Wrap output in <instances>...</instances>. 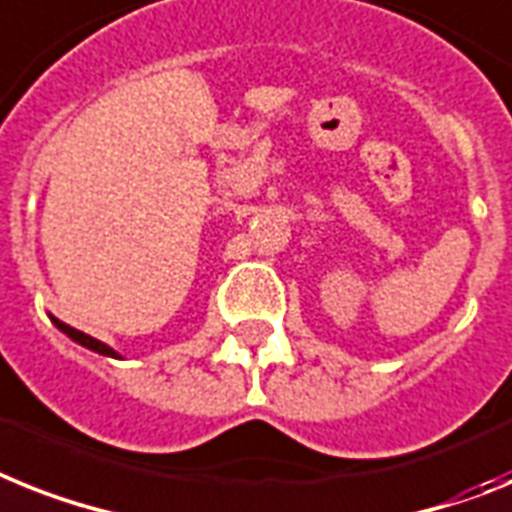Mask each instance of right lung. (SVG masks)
<instances>
[{
  "label": "right lung",
  "instance_id": "obj_1",
  "mask_svg": "<svg viewBox=\"0 0 512 512\" xmlns=\"http://www.w3.org/2000/svg\"><path fill=\"white\" fill-rule=\"evenodd\" d=\"M52 322L57 324V327L62 329V332H65L67 337H73L75 342H80V345H83V348H91V350H96V353H101V356H109V358H120V356H117V353H114L112 348H109V345H104V342H101V340H96V337L86 335V332H78V329H75V327H70V324H65V322H59V319H54V316H52Z\"/></svg>",
  "mask_w": 512,
  "mask_h": 512
}]
</instances>
